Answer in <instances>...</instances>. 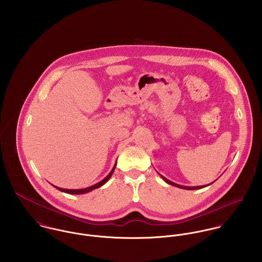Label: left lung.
Returning a JSON list of instances; mask_svg holds the SVG:
<instances>
[{"mask_svg": "<svg viewBox=\"0 0 262 262\" xmlns=\"http://www.w3.org/2000/svg\"><path fill=\"white\" fill-rule=\"evenodd\" d=\"M163 180H164V182L165 183H167L168 185H171V186H174V187H180V188H184V189H199V188H203V187H207V186H203V187H184V186H181V185H178V184H174V183H172V182H170L169 180H167V179H165L164 177H162V176H160Z\"/></svg>", "mask_w": 262, "mask_h": 262, "instance_id": "left-lung-1", "label": "left lung"}]
</instances>
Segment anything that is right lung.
<instances>
[{"mask_svg": "<svg viewBox=\"0 0 262 262\" xmlns=\"http://www.w3.org/2000/svg\"><path fill=\"white\" fill-rule=\"evenodd\" d=\"M115 167H116V163H115V166L113 167L112 170H111V172L103 180V181H101L100 183H98V184H96V185H94V186H92V187H85V188H80V189H68V188H61V187H55V186H53V187H56L57 189H59L60 191H63V192H67V193H72V194H80V193H85V192H89V191H91V190H93V189H95V188H98V187H102L103 185H105L109 180H110V178L112 177L113 172H114V170H115Z\"/></svg>", "mask_w": 262, "mask_h": 262, "instance_id": "add662e5", "label": "right lung"}]
</instances>
